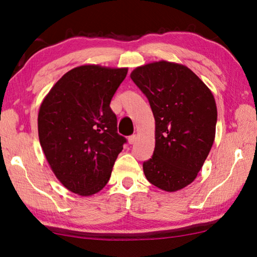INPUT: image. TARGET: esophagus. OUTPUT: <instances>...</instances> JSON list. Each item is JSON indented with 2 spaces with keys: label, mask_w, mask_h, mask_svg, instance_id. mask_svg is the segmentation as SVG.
<instances>
[{
  "label": "esophagus",
  "mask_w": 257,
  "mask_h": 257,
  "mask_svg": "<svg viewBox=\"0 0 257 257\" xmlns=\"http://www.w3.org/2000/svg\"><path fill=\"white\" fill-rule=\"evenodd\" d=\"M136 140H137V136H136V135H132V136H129V137H128V143L130 145H134L136 143Z\"/></svg>",
  "instance_id": "obj_1"
}]
</instances>
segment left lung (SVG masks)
<instances>
[{
  "label": "left lung",
  "instance_id": "left-lung-1",
  "mask_svg": "<svg viewBox=\"0 0 257 257\" xmlns=\"http://www.w3.org/2000/svg\"><path fill=\"white\" fill-rule=\"evenodd\" d=\"M130 78L147 97L156 120L154 155L143 165L147 180L168 192L187 187L214 141V97L192 70L174 63L145 65Z\"/></svg>",
  "mask_w": 257,
  "mask_h": 257
}]
</instances>
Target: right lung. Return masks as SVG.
I'll use <instances>...</instances> for the list:
<instances>
[{
	"instance_id": "add662e5",
	"label": "right lung",
	"mask_w": 257,
	"mask_h": 257,
	"mask_svg": "<svg viewBox=\"0 0 257 257\" xmlns=\"http://www.w3.org/2000/svg\"><path fill=\"white\" fill-rule=\"evenodd\" d=\"M127 68L96 65L65 74L43 100L38 137L53 172L65 188L80 195L107 184L127 139L117 133L111 98Z\"/></svg>"
}]
</instances>
